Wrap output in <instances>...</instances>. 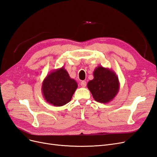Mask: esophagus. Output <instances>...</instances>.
I'll return each instance as SVG.
<instances>
[{
  "instance_id": "34e87169",
  "label": "esophagus",
  "mask_w": 157,
  "mask_h": 157,
  "mask_svg": "<svg viewBox=\"0 0 157 157\" xmlns=\"http://www.w3.org/2000/svg\"><path fill=\"white\" fill-rule=\"evenodd\" d=\"M80 85H81V86L83 87V88L86 87V82L84 81V80H83V81L80 82Z\"/></svg>"
}]
</instances>
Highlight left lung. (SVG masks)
<instances>
[{
  "mask_svg": "<svg viewBox=\"0 0 157 157\" xmlns=\"http://www.w3.org/2000/svg\"><path fill=\"white\" fill-rule=\"evenodd\" d=\"M93 75L94 78L88 82L87 86L94 99L101 103L111 101L120 88L119 80L115 72L100 65L95 69Z\"/></svg>",
  "mask_w": 157,
  "mask_h": 157,
  "instance_id": "1",
  "label": "left lung"
}]
</instances>
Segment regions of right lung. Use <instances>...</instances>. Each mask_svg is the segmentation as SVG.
Here are the masks:
<instances>
[{
    "label": "right lung",
    "instance_id": "1",
    "mask_svg": "<svg viewBox=\"0 0 157 157\" xmlns=\"http://www.w3.org/2000/svg\"><path fill=\"white\" fill-rule=\"evenodd\" d=\"M78 84L71 78L63 66L54 69L47 75L42 84V93L49 104L61 107L69 103L73 97Z\"/></svg>",
    "mask_w": 157,
    "mask_h": 157
}]
</instances>
